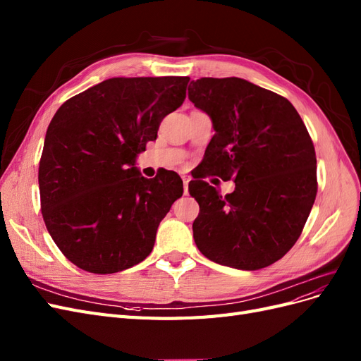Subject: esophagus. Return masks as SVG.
<instances>
[{
	"label": "esophagus",
	"instance_id": "1",
	"mask_svg": "<svg viewBox=\"0 0 361 361\" xmlns=\"http://www.w3.org/2000/svg\"><path fill=\"white\" fill-rule=\"evenodd\" d=\"M183 180V194H188V183H190V178L188 176H182Z\"/></svg>",
	"mask_w": 361,
	"mask_h": 361
}]
</instances>
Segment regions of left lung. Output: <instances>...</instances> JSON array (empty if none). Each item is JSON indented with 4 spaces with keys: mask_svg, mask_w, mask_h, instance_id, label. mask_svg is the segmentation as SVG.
Here are the masks:
<instances>
[{
    "mask_svg": "<svg viewBox=\"0 0 361 361\" xmlns=\"http://www.w3.org/2000/svg\"><path fill=\"white\" fill-rule=\"evenodd\" d=\"M188 97L211 116L215 130L206 173L235 182L224 198L203 174L190 182L200 206L195 245L220 265L269 267L298 241L318 192L309 130L286 97L236 76L191 81Z\"/></svg>",
    "mask_w": 361,
    "mask_h": 361,
    "instance_id": "8db88e82",
    "label": "left lung"
}]
</instances>
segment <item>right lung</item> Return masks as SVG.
I'll return each instance as SVG.
<instances>
[{"label":"right lung","mask_w":361,"mask_h":361,"mask_svg":"<svg viewBox=\"0 0 361 361\" xmlns=\"http://www.w3.org/2000/svg\"><path fill=\"white\" fill-rule=\"evenodd\" d=\"M188 76L110 78L64 102L39 162L43 221L61 253L93 274L143 262L183 192L178 173L140 176L135 158L183 104Z\"/></svg>","instance_id":"1"}]
</instances>
